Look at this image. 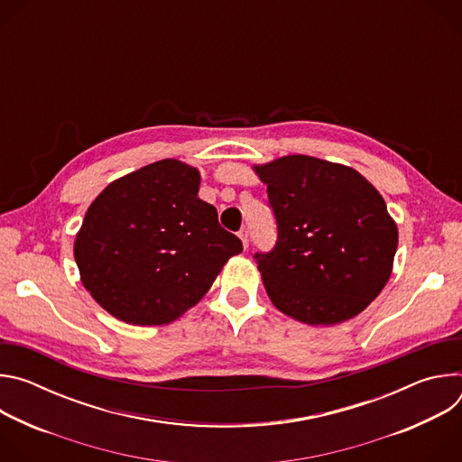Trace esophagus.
I'll return each mask as SVG.
<instances>
[{"instance_id": "34e87169", "label": "esophagus", "mask_w": 462, "mask_h": 462, "mask_svg": "<svg viewBox=\"0 0 462 462\" xmlns=\"http://www.w3.org/2000/svg\"><path fill=\"white\" fill-rule=\"evenodd\" d=\"M239 239H241V243H243V246L245 248H248V230L246 228H243V230H239Z\"/></svg>"}]
</instances>
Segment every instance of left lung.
I'll list each match as a JSON object with an SVG mask.
<instances>
[{
    "label": "left lung",
    "mask_w": 462,
    "mask_h": 462,
    "mask_svg": "<svg viewBox=\"0 0 462 462\" xmlns=\"http://www.w3.org/2000/svg\"><path fill=\"white\" fill-rule=\"evenodd\" d=\"M254 171L278 223L274 250L254 255L271 301L307 325L360 314L389 282L399 245L383 197L355 168L309 155Z\"/></svg>",
    "instance_id": "left-lung-1"
}]
</instances>
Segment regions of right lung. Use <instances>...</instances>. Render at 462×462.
Masks as SVG:
<instances>
[{
	"label": "right lung",
	"mask_w": 462,
	"mask_h": 462,
	"mask_svg": "<svg viewBox=\"0 0 462 462\" xmlns=\"http://www.w3.org/2000/svg\"><path fill=\"white\" fill-rule=\"evenodd\" d=\"M201 173L164 159L109 182L75 239L80 282L95 301L131 325H166L201 301L239 237L197 197Z\"/></svg>",
	"instance_id": "add662e5"
}]
</instances>
